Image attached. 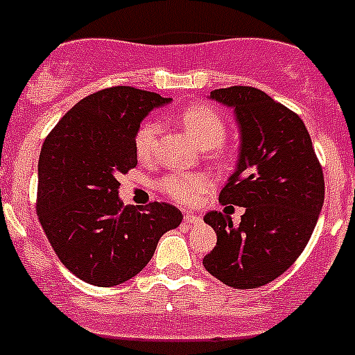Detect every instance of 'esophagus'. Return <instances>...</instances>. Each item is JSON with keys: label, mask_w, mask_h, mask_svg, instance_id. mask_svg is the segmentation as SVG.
Wrapping results in <instances>:
<instances>
[{"label": "esophagus", "mask_w": 355, "mask_h": 355, "mask_svg": "<svg viewBox=\"0 0 355 355\" xmlns=\"http://www.w3.org/2000/svg\"><path fill=\"white\" fill-rule=\"evenodd\" d=\"M184 223L189 224V226H196V224L201 223V217L200 215H194V214H185Z\"/></svg>", "instance_id": "1"}]
</instances>
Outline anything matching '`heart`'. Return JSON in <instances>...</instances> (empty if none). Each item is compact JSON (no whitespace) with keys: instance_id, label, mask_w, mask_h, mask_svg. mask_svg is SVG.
Masks as SVG:
<instances>
[{"instance_id":"heart-1","label":"heart","mask_w":355,"mask_h":355,"mask_svg":"<svg viewBox=\"0 0 355 355\" xmlns=\"http://www.w3.org/2000/svg\"><path fill=\"white\" fill-rule=\"evenodd\" d=\"M178 122L184 125L187 135L200 145L201 148H215L226 138V124L217 110L208 105H191L177 115ZM161 135V124L155 121H147L140 125L135 137V148L140 159H150L157 148V140ZM161 191L180 203H191L198 194L210 187V178L203 173H187V171H173L166 175L159 184Z\"/></svg>"}]
</instances>
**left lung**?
I'll use <instances>...</instances> for the list:
<instances>
[{
    "instance_id": "1",
    "label": "left lung",
    "mask_w": 355,
    "mask_h": 355,
    "mask_svg": "<svg viewBox=\"0 0 355 355\" xmlns=\"http://www.w3.org/2000/svg\"><path fill=\"white\" fill-rule=\"evenodd\" d=\"M208 98L234 112L236 168L218 201L243 207L241 223L210 211L217 245L205 270L234 289H256L289 270L312 236L324 205V175L303 121L254 87L215 89Z\"/></svg>"
}]
</instances>
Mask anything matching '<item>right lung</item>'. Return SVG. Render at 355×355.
Here are the masks:
<instances>
[{
    "label": "right lung",
    "instance_id": "add662e5",
    "mask_svg": "<svg viewBox=\"0 0 355 355\" xmlns=\"http://www.w3.org/2000/svg\"><path fill=\"white\" fill-rule=\"evenodd\" d=\"M171 98L141 89H103L66 112L38 161L40 224L61 263L84 282L114 287L140 273L159 238L180 226L168 203L122 207L119 175L137 166L141 121Z\"/></svg>",
    "mask_w": 355,
    "mask_h": 355
}]
</instances>
